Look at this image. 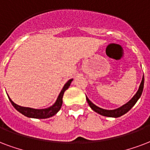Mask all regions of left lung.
Masks as SVG:
<instances>
[{
    "mask_svg": "<svg viewBox=\"0 0 150 150\" xmlns=\"http://www.w3.org/2000/svg\"><path fill=\"white\" fill-rule=\"evenodd\" d=\"M143 88H144V76H142V82H141L140 86L138 88V90L136 92L131 100L128 101L127 103H125L121 107H119L118 108L114 109V110H106V109L101 108L100 107H98L96 104L92 103V101L89 100V99L86 96V100H87V102L88 103V105L90 106V108L93 110L94 111H96V113L100 114L103 116H107V117H113V118H118V117H120L123 115L124 114L127 113L128 111H130V109L132 108L134 106V104L137 103V101L140 99L141 96L142 94V92H143Z\"/></svg>",
    "mask_w": 150,
    "mask_h": 150,
    "instance_id": "8db88e82",
    "label": "left lung"
}]
</instances>
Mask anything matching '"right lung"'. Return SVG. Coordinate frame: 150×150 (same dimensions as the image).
I'll list each match as a JSON object with an SVG mask.
<instances>
[{
    "label": "right lung",
    "instance_id": "right-lung-1",
    "mask_svg": "<svg viewBox=\"0 0 150 150\" xmlns=\"http://www.w3.org/2000/svg\"><path fill=\"white\" fill-rule=\"evenodd\" d=\"M73 81V79L69 80L68 81L66 82L64 87L62 88V89L59 93L57 100L55 101V103L53 104L52 106H50L47 108L43 109H35L31 108H25V107H21V106L17 105L16 103H15L13 101L10 99L8 96L10 102L12 104V106L16 108V110H17L20 113H21L23 115H25L26 117L28 118H33V119H47L50 117L54 116V115L58 113L59 110L62 108V97L64 95V92H66V90H67L70 85L71 82Z\"/></svg>",
    "mask_w": 150,
    "mask_h": 150
}]
</instances>
